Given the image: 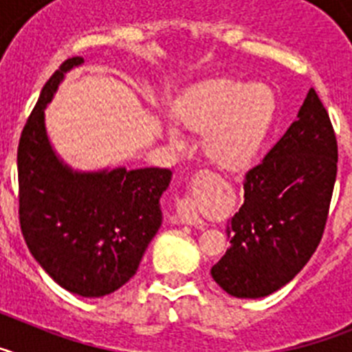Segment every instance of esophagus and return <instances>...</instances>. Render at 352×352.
Listing matches in <instances>:
<instances>
[{"label":"esophagus","instance_id":"obj_1","mask_svg":"<svg viewBox=\"0 0 352 352\" xmlns=\"http://www.w3.org/2000/svg\"><path fill=\"white\" fill-rule=\"evenodd\" d=\"M199 174H210V170H199ZM176 211H178V217L183 223H190V226H195L199 223V213L197 208H195L194 199L190 195H185V197L178 199L176 203Z\"/></svg>","mask_w":352,"mask_h":352}]
</instances>
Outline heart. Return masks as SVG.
Segmentation results:
<instances>
[{"label": "heart", "mask_w": 352, "mask_h": 352, "mask_svg": "<svg viewBox=\"0 0 352 352\" xmlns=\"http://www.w3.org/2000/svg\"><path fill=\"white\" fill-rule=\"evenodd\" d=\"M275 116V96L264 84L217 77L199 84L182 100L178 120L185 129L204 132V146L214 162L241 167L256 157ZM174 146H183L182 132L169 126Z\"/></svg>", "instance_id": "b5f03b06"}]
</instances>
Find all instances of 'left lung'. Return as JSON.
<instances>
[{"label": "left lung", "instance_id": "obj_1", "mask_svg": "<svg viewBox=\"0 0 352 352\" xmlns=\"http://www.w3.org/2000/svg\"><path fill=\"white\" fill-rule=\"evenodd\" d=\"M329 114L310 88L298 120L245 173V201L227 229L231 247L211 268L236 298H263L291 282L319 247L337 179Z\"/></svg>", "mask_w": 352, "mask_h": 352}]
</instances>
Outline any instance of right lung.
<instances>
[{
    "label": "right lung",
    "mask_w": 352,
    "mask_h": 352,
    "mask_svg": "<svg viewBox=\"0 0 352 352\" xmlns=\"http://www.w3.org/2000/svg\"><path fill=\"white\" fill-rule=\"evenodd\" d=\"M82 63L68 58L49 77L21 132L17 148L19 222L38 264L61 287L86 298L114 292L135 275L162 223L160 195L169 169L72 173L49 144L43 109L63 74Z\"/></svg>",
    "instance_id": "right-lung-1"
}]
</instances>
